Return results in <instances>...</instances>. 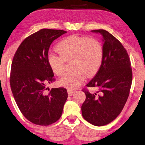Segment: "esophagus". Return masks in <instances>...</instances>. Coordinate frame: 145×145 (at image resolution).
I'll use <instances>...</instances> for the list:
<instances>
[{"label":"esophagus","instance_id":"1","mask_svg":"<svg viewBox=\"0 0 145 145\" xmlns=\"http://www.w3.org/2000/svg\"><path fill=\"white\" fill-rule=\"evenodd\" d=\"M74 93V90L69 89H67V93H68L69 96H71V95H72Z\"/></svg>","mask_w":145,"mask_h":145}]
</instances>
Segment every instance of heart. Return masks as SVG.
Listing matches in <instances>:
<instances>
[{
    "label": "heart",
    "instance_id": "1",
    "mask_svg": "<svg viewBox=\"0 0 145 145\" xmlns=\"http://www.w3.org/2000/svg\"><path fill=\"white\" fill-rule=\"evenodd\" d=\"M56 50L59 55L50 53L48 65L52 72L60 76L65 70V61H71L74 69L59 79L61 86L69 89L80 87L88 77L94 76L99 70L103 59V48L97 40L87 36L71 35L57 44Z\"/></svg>",
    "mask_w": 145,
    "mask_h": 145
}]
</instances>
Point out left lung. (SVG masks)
I'll use <instances>...</instances> for the list:
<instances>
[{
	"mask_svg": "<svg viewBox=\"0 0 145 145\" xmlns=\"http://www.w3.org/2000/svg\"><path fill=\"white\" fill-rule=\"evenodd\" d=\"M103 37L101 66L87 87L97 88V93L86 88V98L82 106L83 117L91 124L103 126L120 114L130 93L133 74L131 61L122 44L105 30H93Z\"/></svg>",
	"mask_w": 145,
	"mask_h": 145,
	"instance_id": "1",
	"label": "left lung"
}]
</instances>
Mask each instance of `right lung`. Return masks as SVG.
Returning a JSON list of instances; mask_svg holds the SVG:
<instances>
[{"label":"right lung","mask_w":145,"mask_h":145,"mask_svg":"<svg viewBox=\"0 0 145 145\" xmlns=\"http://www.w3.org/2000/svg\"><path fill=\"white\" fill-rule=\"evenodd\" d=\"M66 31L41 29L23 40L11 65L10 85L22 115L32 123L47 126L61 116L67 94L64 88L48 89L56 80L48 63V50L54 40Z\"/></svg>","instance_id":"add662e5"}]
</instances>
